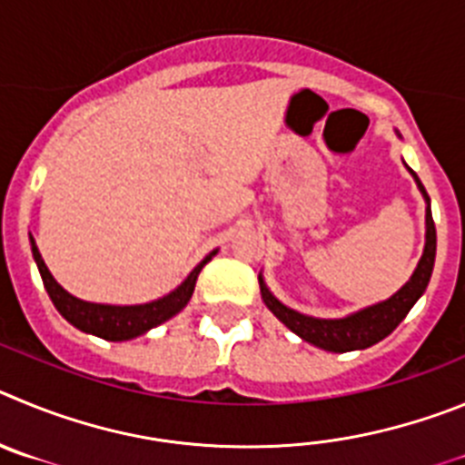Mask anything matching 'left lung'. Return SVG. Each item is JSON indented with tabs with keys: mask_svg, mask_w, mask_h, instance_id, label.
Listing matches in <instances>:
<instances>
[{
	"mask_svg": "<svg viewBox=\"0 0 465 465\" xmlns=\"http://www.w3.org/2000/svg\"><path fill=\"white\" fill-rule=\"evenodd\" d=\"M412 175H415V171H412ZM415 181L417 185H420V190L424 192L426 202H429V194H426L424 185H421L417 175ZM433 262H436V224H433V215H430L429 203V206H426L424 254H421L412 278H410L391 299L382 301V303L371 305L366 311L345 317V320H315V317L301 315V312L292 311V308L280 303V301L266 290V284H263L262 278H259V287H262V299L263 303L269 305V311L273 312L284 326H290L296 336L312 342V345L322 347V350H329V352H350V350H363V347L375 345V342H380L382 338H387L389 333L394 331L396 326L405 320L410 308H412V305L417 303V299L424 294L426 284H429L430 280V273H433Z\"/></svg>",
	"mask_w": 465,
	"mask_h": 465,
	"instance_id": "left-lung-1",
	"label": "left lung"
}]
</instances>
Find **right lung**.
Wrapping results in <instances>:
<instances>
[{
    "mask_svg": "<svg viewBox=\"0 0 465 465\" xmlns=\"http://www.w3.org/2000/svg\"><path fill=\"white\" fill-rule=\"evenodd\" d=\"M32 242V254H35V262L39 266L41 280H44V287L48 292L50 301L55 303V308L60 311V315L66 322L81 329L85 333H94V336L104 338V341H129V338H136L141 333H145L153 326L162 324L169 317H173L175 312H181L187 305V301L192 299V292H194V284L202 269L211 262V257L203 259L190 275H187L185 282L173 290L171 294H166L164 299H157L153 303L143 305H102V303H87V301L76 299L71 296L69 292H64L60 284L55 282V278L50 275L48 266L41 259L39 248H36L35 238L29 236ZM215 254V252H213Z\"/></svg>",
    "mask_w": 465,
    "mask_h": 465,
    "instance_id": "obj_1",
    "label": "right lung"
}]
</instances>
